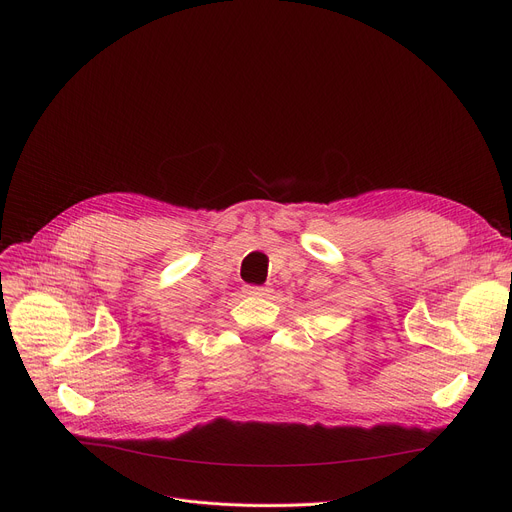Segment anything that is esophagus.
Returning <instances> with one entry per match:
<instances>
[{"label": "esophagus", "instance_id": "1", "mask_svg": "<svg viewBox=\"0 0 512 512\" xmlns=\"http://www.w3.org/2000/svg\"><path fill=\"white\" fill-rule=\"evenodd\" d=\"M245 292L249 294V297H265V294L272 292V288H267V286H245Z\"/></svg>", "mask_w": 512, "mask_h": 512}]
</instances>
